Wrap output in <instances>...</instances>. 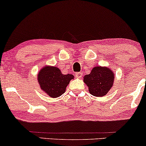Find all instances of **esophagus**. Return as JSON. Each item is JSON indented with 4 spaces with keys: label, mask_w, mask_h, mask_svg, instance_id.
Masks as SVG:
<instances>
[{
    "label": "esophagus",
    "mask_w": 146,
    "mask_h": 146,
    "mask_svg": "<svg viewBox=\"0 0 146 146\" xmlns=\"http://www.w3.org/2000/svg\"><path fill=\"white\" fill-rule=\"evenodd\" d=\"M82 74L81 72H76V77L78 78H80L81 77H82Z\"/></svg>",
    "instance_id": "obj_1"
}]
</instances>
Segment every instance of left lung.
<instances>
[{
  "label": "left lung",
  "mask_w": 146,
  "mask_h": 146,
  "mask_svg": "<svg viewBox=\"0 0 146 146\" xmlns=\"http://www.w3.org/2000/svg\"><path fill=\"white\" fill-rule=\"evenodd\" d=\"M84 82L88 87V90L94 96H104L112 88L115 74L107 67L95 66L89 74L85 75Z\"/></svg>",
  "instance_id": "8db88e82"
}]
</instances>
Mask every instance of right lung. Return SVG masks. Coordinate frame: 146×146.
<instances>
[{
	"label": "right lung",
	"mask_w": 146,
	"mask_h": 146,
	"mask_svg": "<svg viewBox=\"0 0 146 146\" xmlns=\"http://www.w3.org/2000/svg\"><path fill=\"white\" fill-rule=\"evenodd\" d=\"M74 78L72 74H62L58 68L50 66L42 68L37 75L41 89L52 98L63 94L70 80Z\"/></svg>",
	"instance_id": "obj_1"
}]
</instances>
